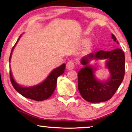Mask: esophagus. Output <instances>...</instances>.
<instances>
[{
    "instance_id": "1",
    "label": "esophagus",
    "mask_w": 132,
    "mask_h": 132,
    "mask_svg": "<svg viewBox=\"0 0 132 132\" xmlns=\"http://www.w3.org/2000/svg\"><path fill=\"white\" fill-rule=\"evenodd\" d=\"M74 68V62L73 61H69L66 64V69L68 70H72Z\"/></svg>"
}]
</instances>
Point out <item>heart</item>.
<instances>
[{
  "mask_svg": "<svg viewBox=\"0 0 132 132\" xmlns=\"http://www.w3.org/2000/svg\"><path fill=\"white\" fill-rule=\"evenodd\" d=\"M88 41H89V39H88V38H85V39H84V40H83V41H82V43H83V44H85H85H86L88 43ZM91 46H92L91 44H89L88 45L87 48L89 49V48H91Z\"/></svg>",
  "mask_w": 132,
  "mask_h": 132,
  "instance_id": "obj_1",
  "label": "heart"
}]
</instances>
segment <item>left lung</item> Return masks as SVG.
Here are the masks:
<instances>
[{
    "label": "left lung",
    "instance_id": "8db88e82",
    "mask_svg": "<svg viewBox=\"0 0 132 132\" xmlns=\"http://www.w3.org/2000/svg\"><path fill=\"white\" fill-rule=\"evenodd\" d=\"M111 35L113 40L119 44L114 35ZM94 58L108 59L106 66L111 76L107 81L101 82L95 79L93 75L95 69L89 65L90 61ZM80 63L84 68L78 72V88L82 98L90 103L109 100L114 95L125 76V56L123 51L120 48L109 52L100 50L84 57Z\"/></svg>",
    "mask_w": 132,
    "mask_h": 132
}]
</instances>
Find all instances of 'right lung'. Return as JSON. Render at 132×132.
<instances>
[{"label": "right lung", "instance_id": "obj_1", "mask_svg": "<svg viewBox=\"0 0 132 132\" xmlns=\"http://www.w3.org/2000/svg\"><path fill=\"white\" fill-rule=\"evenodd\" d=\"M21 36V35H20V37L18 39V41L19 40ZM18 41L15 43L14 47L12 49L9 57V62L11 60L12 53V51L15 45L16 44ZM65 64H63L62 65L55 69L50 73L44 82L38 85L31 86V87H22V86L19 85L13 79L11 69H10V79H11L12 85L13 86V88L21 95L25 98H29V99L35 100V101H43L44 100L48 99L53 94L56 88L57 79L60 75L63 73L64 70L65 69Z\"/></svg>", "mask_w": 132, "mask_h": 132}]
</instances>
